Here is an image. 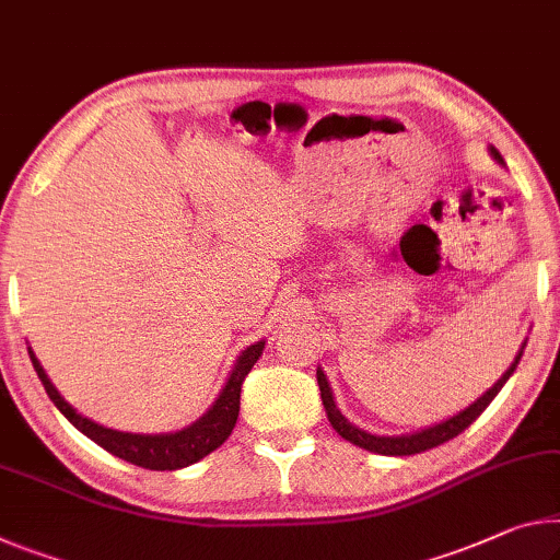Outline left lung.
<instances>
[{
	"mask_svg": "<svg viewBox=\"0 0 560 560\" xmlns=\"http://www.w3.org/2000/svg\"><path fill=\"white\" fill-rule=\"evenodd\" d=\"M488 154H491L501 166H505L499 149L488 147ZM523 349H526V341L521 343L516 359H513L511 366L503 371V376L495 381V384L488 388V392H483L481 396H478L474 404H468L464 411L454 413V416H451V419L441 421V423H433V425H429V429H421V431H413V433H401V436H376V433H369V431L359 429V425H353L339 411V406H336L334 392H331V386H328V378H326V374H324L322 369H316V381H318V388H322V401H324L328 421H331L334 431L339 433L341 439L353 443V446L371 451V454H381V456H413V454H421V451H429L433 446H441V443L456 439L460 431H466L468 425H471L478 419V416L486 411V406L493 401L495 394L501 392L505 381L511 378L513 371H516L518 361L523 357Z\"/></svg>",
	"mask_w": 560,
	"mask_h": 560,
	"instance_id": "obj_1",
	"label": "left lung"
}]
</instances>
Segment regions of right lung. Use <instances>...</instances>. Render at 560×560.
<instances>
[{
    "label": "right lung",
    "mask_w": 560,
    "mask_h": 560,
    "mask_svg": "<svg viewBox=\"0 0 560 560\" xmlns=\"http://www.w3.org/2000/svg\"><path fill=\"white\" fill-rule=\"evenodd\" d=\"M266 341H256L238 353L236 363L229 374L224 388H221L217 401L203 416H199L191 425H186L182 431L172 433H129V431H117L106 429V425L96 423L86 416L77 413L74 406L65 401V396L57 392V386L51 384L47 371L42 369L39 359L34 357L30 346V359L34 363V371L42 378L44 392L49 394L51 401L59 408L61 413L67 416L69 423L84 433L86 439H92L96 446L109 451L112 456L121 460H129V464L149 468V471H176V468L191 466L209 456L211 451H217L221 443L232 436L236 419H238V396H242V384L248 371L256 361H259Z\"/></svg>",
    "instance_id": "add662e5"
}]
</instances>
